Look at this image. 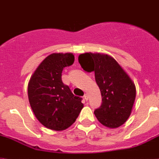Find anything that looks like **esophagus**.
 <instances>
[{"label": "esophagus", "instance_id": "esophagus-1", "mask_svg": "<svg viewBox=\"0 0 159 159\" xmlns=\"http://www.w3.org/2000/svg\"><path fill=\"white\" fill-rule=\"evenodd\" d=\"M83 97H84V99H85V100H88V95H87V94H85Z\"/></svg>", "mask_w": 159, "mask_h": 159}]
</instances>
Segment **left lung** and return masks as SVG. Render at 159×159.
I'll list each match as a JSON object with an SVG mask.
<instances>
[{
    "label": "left lung",
    "mask_w": 159,
    "mask_h": 159,
    "mask_svg": "<svg viewBox=\"0 0 159 159\" xmlns=\"http://www.w3.org/2000/svg\"><path fill=\"white\" fill-rule=\"evenodd\" d=\"M78 61L84 70L95 73L100 90L102 104L94 112L104 126L117 128L128 119L135 99L134 82L113 57L85 53Z\"/></svg>",
    "instance_id": "left-lung-1"
}]
</instances>
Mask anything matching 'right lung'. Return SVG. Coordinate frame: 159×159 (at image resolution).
Returning a JSON list of instances; mask_svg holds the SVG:
<instances>
[{
  "label": "right lung",
  "instance_id": "obj_1",
  "mask_svg": "<svg viewBox=\"0 0 159 159\" xmlns=\"http://www.w3.org/2000/svg\"><path fill=\"white\" fill-rule=\"evenodd\" d=\"M74 62L71 53H54L37 67L28 82L31 108L46 127L63 131L73 124L83 108L82 98L73 95L62 82V71Z\"/></svg>",
  "mask_w": 159,
  "mask_h": 159
}]
</instances>
